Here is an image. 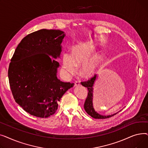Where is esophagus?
I'll use <instances>...</instances> for the list:
<instances>
[{"mask_svg":"<svg viewBox=\"0 0 148 148\" xmlns=\"http://www.w3.org/2000/svg\"><path fill=\"white\" fill-rule=\"evenodd\" d=\"M80 85V82L79 81H75L74 83V86H78Z\"/></svg>","mask_w":148,"mask_h":148,"instance_id":"1","label":"esophagus"}]
</instances>
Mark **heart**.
<instances>
[{
	"label": "heart",
	"instance_id": "b5f03b06",
	"mask_svg": "<svg viewBox=\"0 0 148 148\" xmlns=\"http://www.w3.org/2000/svg\"><path fill=\"white\" fill-rule=\"evenodd\" d=\"M94 48L89 44H81L76 45L72 50V55L65 53L63 55V68L68 73H73L76 69V65L86 64L90 59ZM96 64L94 62H89L84 65L83 68L84 74L90 76L94 73Z\"/></svg>",
	"mask_w": 148,
	"mask_h": 148
}]
</instances>
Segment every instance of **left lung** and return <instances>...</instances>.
Masks as SVG:
<instances>
[{
  "label": "left lung",
  "instance_id": "left-lung-1",
  "mask_svg": "<svg viewBox=\"0 0 148 148\" xmlns=\"http://www.w3.org/2000/svg\"><path fill=\"white\" fill-rule=\"evenodd\" d=\"M97 80V75H95L94 77H92V78L88 81L82 82V84L83 86L86 87L88 89V97L87 98L85 101L84 104V108L85 111L86 113L90 115L91 117L94 118V119H107L112 117L114 115L118 113H116L114 114H111V115H108V116H103L97 113L94 108L93 107V89H94V85L95 84V82Z\"/></svg>",
  "mask_w": 148,
  "mask_h": 148
}]
</instances>
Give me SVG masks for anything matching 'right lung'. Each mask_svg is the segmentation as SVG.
I'll list each match as a JSON object with an SVG mask.
<instances>
[{"label":"right lung","mask_w":148,"mask_h":148,"mask_svg":"<svg viewBox=\"0 0 148 148\" xmlns=\"http://www.w3.org/2000/svg\"><path fill=\"white\" fill-rule=\"evenodd\" d=\"M65 35L59 30L41 29L25 36L11 59L8 79L13 97L30 114L46 118L55 113L58 103L74 83L57 77L61 44Z\"/></svg>","instance_id":"1"}]
</instances>
